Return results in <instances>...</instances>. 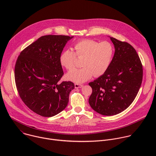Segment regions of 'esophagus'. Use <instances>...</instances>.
I'll return each mask as SVG.
<instances>
[{
    "instance_id": "esophagus-1",
    "label": "esophagus",
    "mask_w": 156,
    "mask_h": 156,
    "mask_svg": "<svg viewBox=\"0 0 156 156\" xmlns=\"http://www.w3.org/2000/svg\"><path fill=\"white\" fill-rule=\"evenodd\" d=\"M83 86V84H77V83L75 84V88H80V87H82Z\"/></svg>"
}]
</instances>
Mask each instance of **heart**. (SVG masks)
<instances>
[{"label":"heart","instance_id":"obj_1","mask_svg":"<svg viewBox=\"0 0 156 156\" xmlns=\"http://www.w3.org/2000/svg\"><path fill=\"white\" fill-rule=\"evenodd\" d=\"M75 53L65 50L60 54V62L67 70H72L75 66L76 55L83 58L81 69H74L66 75L68 80L76 83H82L90 80L93 76L98 77L104 74L112 63L114 47L108 41L99 42L92 39H84L74 45Z\"/></svg>","mask_w":156,"mask_h":156}]
</instances>
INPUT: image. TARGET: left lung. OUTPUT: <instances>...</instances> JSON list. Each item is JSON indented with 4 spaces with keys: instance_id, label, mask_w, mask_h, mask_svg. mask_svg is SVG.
<instances>
[{
    "instance_id": "left-lung-1",
    "label": "left lung",
    "mask_w": 156,
    "mask_h": 156,
    "mask_svg": "<svg viewBox=\"0 0 156 156\" xmlns=\"http://www.w3.org/2000/svg\"><path fill=\"white\" fill-rule=\"evenodd\" d=\"M110 39L115 48L112 63L104 74L89 83L93 90L90 106L107 116L118 114L130 105L143 80V66L135 49L128 42Z\"/></svg>"
}]
</instances>
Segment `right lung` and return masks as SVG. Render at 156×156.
Here are the masks:
<instances>
[{
  "label": "right lung",
  "instance_id": "add662e5",
  "mask_svg": "<svg viewBox=\"0 0 156 156\" xmlns=\"http://www.w3.org/2000/svg\"><path fill=\"white\" fill-rule=\"evenodd\" d=\"M73 36L46 35L38 38L18 56L15 80L19 95L34 112L53 117L65 108L75 86L59 80L63 75L60 56Z\"/></svg>",
  "mask_w": 156,
  "mask_h": 156
}]
</instances>
